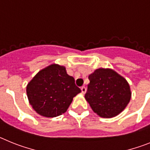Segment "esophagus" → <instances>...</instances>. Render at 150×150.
I'll return each mask as SVG.
<instances>
[{"label": "esophagus", "instance_id": "esophagus-1", "mask_svg": "<svg viewBox=\"0 0 150 150\" xmlns=\"http://www.w3.org/2000/svg\"><path fill=\"white\" fill-rule=\"evenodd\" d=\"M81 91H82V93L84 94L86 93V88L85 86H82L81 87Z\"/></svg>", "mask_w": 150, "mask_h": 150}]
</instances>
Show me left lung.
<instances>
[{"label":"left lung","instance_id":"obj_1","mask_svg":"<svg viewBox=\"0 0 150 150\" xmlns=\"http://www.w3.org/2000/svg\"><path fill=\"white\" fill-rule=\"evenodd\" d=\"M88 79L85 98L100 117H114L129 103L132 95L129 85L114 71L99 68L88 76Z\"/></svg>","mask_w":150,"mask_h":150}]
</instances>
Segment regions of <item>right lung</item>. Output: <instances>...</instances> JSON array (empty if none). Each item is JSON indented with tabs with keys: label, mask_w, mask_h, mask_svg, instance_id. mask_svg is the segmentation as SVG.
I'll return each mask as SVG.
<instances>
[{
	"label": "right lung",
	"mask_w": 150,
	"mask_h": 150,
	"mask_svg": "<svg viewBox=\"0 0 150 150\" xmlns=\"http://www.w3.org/2000/svg\"><path fill=\"white\" fill-rule=\"evenodd\" d=\"M30 105L38 114L55 117L67 111L73 98L81 90L65 67L52 64L40 71L27 86Z\"/></svg>",
	"instance_id": "obj_1"
}]
</instances>
